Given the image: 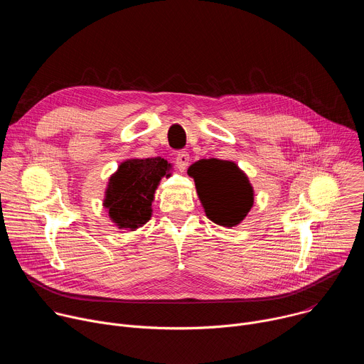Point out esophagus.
Here are the masks:
<instances>
[{
  "instance_id": "1",
  "label": "esophagus",
  "mask_w": 364,
  "mask_h": 364,
  "mask_svg": "<svg viewBox=\"0 0 364 364\" xmlns=\"http://www.w3.org/2000/svg\"><path fill=\"white\" fill-rule=\"evenodd\" d=\"M190 161V155L187 152H178L176 155V164L178 166V168H186L188 166Z\"/></svg>"
}]
</instances>
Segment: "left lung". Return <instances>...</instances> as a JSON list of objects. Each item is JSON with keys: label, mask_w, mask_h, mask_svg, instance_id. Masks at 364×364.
<instances>
[{"label": "left lung", "mask_w": 364, "mask_h": 364, "mask_svg": "<svg viewBox=\"0 0 364 364\" xmlns=\"http://www.w3.org/2000/svg\"><path fill=\"white\" fill-rule=\"evenodd\" d=\"M205 216L215 223L233 228L249 213L253 188L247 177L232 161L200 160L188 168Z\"/></svg>", "instance_id": "8db88e82"}]
</instances>
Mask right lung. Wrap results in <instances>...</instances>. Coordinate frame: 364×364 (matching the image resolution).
Here are the masks:
<instances>
[{
  "label": "right lung",
  "mask_w": 364,
  "mask_h": 364,
  "mask_svg": "<svg viewBox=\"0 0 364 364\" xmlns=\"http://www.w3.org/2000/svg\"><path fill=\"white\" fill-rule=\"evenodd\" d=\"M161 157L124 161L109 178L105 207L119 229L135 230L151 219V203L160 180L171 174Z\"/></svg>",
  "instance_id": "right-lung-1"
}]
</instances>
